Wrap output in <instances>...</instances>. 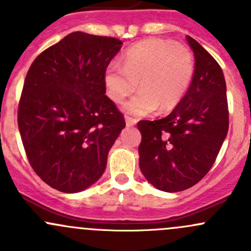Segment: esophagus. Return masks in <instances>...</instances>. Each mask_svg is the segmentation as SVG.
Wrapping results in <instances>:
<instances>
[{"mask_svg":"<svg viewBox=\"0 0 251 251\" xmlns=\"http://www.w3.org/2000/svg\"><path fill=\"white\" fill-rule=\"evenodd\" d=\"M125 120H126V126H128V127L136 125V123H137V120H136L135 118H131V116H126Z\"/></svg>","mask_w":251,"mask_h":251,"instance_id":"esophagus-1","label":"esophagus"}]
</instances>
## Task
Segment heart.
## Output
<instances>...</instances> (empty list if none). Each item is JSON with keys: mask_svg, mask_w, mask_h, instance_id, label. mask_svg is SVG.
<instances>
[{"mask_svg": "<svg viewBox=\"0 0 251 251\" xmlns=\"http://www.w3.org/2000/svg\"><path fill=\"white\" fill-rule=\"evenodd\" d=\"M194 73L193 54L184 46L163 39H151L128 48L124 65L111 62L104 74L107 92L113 102H121L137 88L141 91L124 104L136 116L159 108L173 110L186 95Z\"/></svg>", "mask_w": 251, "mask_h": 251, "instance_id": "1", "label": "heart"}]
</instances>
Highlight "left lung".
<instances>
[{
    "instance_id": "obj_1",
    "label": "left lung",
    "mask_w": 251,
    "mask_h": 251,
    "mask_svg": "<svg viewBox=\"0 0 251 251\" xmlns=\"http://www.w3.org/2000/svg\"><path fill=\"white\" fill-rule=\"evenodd\" d=\"M196 69L188 91L166 118L137 124L140 169L164 192H181L209 173L228 131L226 81L219 63L187 36Z\"/></svg>"
}]
</instances>
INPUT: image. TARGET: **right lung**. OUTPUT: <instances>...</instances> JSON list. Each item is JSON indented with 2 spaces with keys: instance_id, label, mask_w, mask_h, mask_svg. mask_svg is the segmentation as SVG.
Listing matches in <instances>:
<instances>
[{
  "instance_id": "obj_1",
  "label": "right lung",
  "mask_w": 251,
  "mask_h": 251,
  "mask_svg": "<svg viewBox=\"0 0 251 251\" xmlns=\"http://www.w3.org/2000/svg\"><path fill=\"white\" fill-rule=\"evenodd\" d=\"M123 42L72 32L27 70L18 126L27 160L48 186L76 193L100 179L125 119L105 96L104 74Z\"/></svg>"
}]
</instances>
